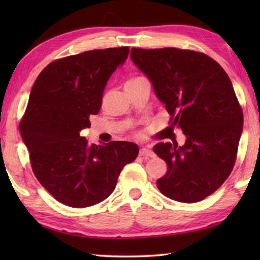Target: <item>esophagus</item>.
<instances>
[{"label":"esophagus","instance_id":"1","mask_svg":"<svg viewBox=\"0 0 260 260\" xmlns=\"http://www.w3.org/2000/svg\"><path fill=\"white\" fill-rule=\"evenodd\" d=\"M140 156H147V157H153L155 153L150 149V147H142L140 149Z\"/></svg>","mask_w":260,"mask_h":260}]
</instances>
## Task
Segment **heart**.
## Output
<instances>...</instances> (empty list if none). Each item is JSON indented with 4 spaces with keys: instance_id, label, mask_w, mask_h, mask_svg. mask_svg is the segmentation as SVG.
Segmentation results:
<instances>
[{
    "instance_id": "1",
    "label": "heart",
    "mask_w": 260,
    "mask_h": 260,
    "mask_svg": "<svg viewBox=\"0 0 260 260\" xmlns=\"http://www.w3.org/2000/svg\"><path fill=\"white\" fill-rule=\"evenodd\" d=\"M143 80H146V79H144L143 77H134V78H131L129 80L126 82V87L134 86V85H136V83H139V82L143 81Z\"/></svg>"
}]
</instances>
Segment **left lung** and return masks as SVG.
Returning <instances> with one entry per match:
<instances>
[{"mask_svg":"<svg viewBox=\"0 0 260 260\" xmlns=\"http://www.w3.org/2000/svg\"><path fill=\"white\" fill-rule=\"evenodd\" d=\"M131 52L165 104L171 126L186 136L183 146L159 142L153 147L167 164L158 189L182 203L206 199L230 177L243 131V112L230 77L202 52L177 48H132Z\"/></svg>","mask_w":260,"mask_h":260,"instance_id":"obj_1","label":"left lung"}]
</instances>
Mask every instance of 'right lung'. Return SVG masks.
Here are the masks:
<instances>
[{
	"label": "right lung",
	"mask_w": 260,
	"mask_h": 260,
	"mask_svg": "<svg viewBox=\"0 0 260 260\" xmlns=\"http://www.w3.org/2000/svg\"><path fill=\"white\" fill-rule=\"evenodd\" d=\"M128 47L85 51L52 61L39 74L19 124L33 172L60 203L87 208L111 195L121 170L139 153L126 141L89 144L80 132L90 127L103 91Z\"/></svg>",
	"instance_id": "1"
}]
</instances>
